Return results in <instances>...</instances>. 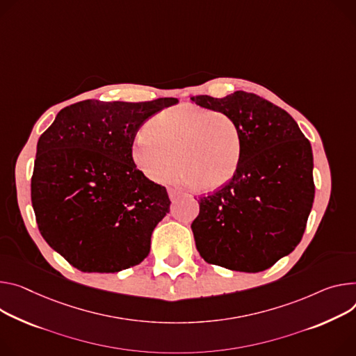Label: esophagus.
I'll use <instances>...</instances> for the list:
<instances>
[{"instance_id": "esophagus-1", "label": "esophagus", "mask_w": 356, "mask_h": 356, "mask_svg": "<svg viewBox=\"0 0 356 356\" xmlns=\"http://www.w3.org/2000/svg\"><path fill=\"white\" fill-rule=\"evenodd\" d=\"M168 193H169V197H170L172 202H175V200L180 196V191H177V190H175V188H169Z\"/></svg>"}]
</instances>
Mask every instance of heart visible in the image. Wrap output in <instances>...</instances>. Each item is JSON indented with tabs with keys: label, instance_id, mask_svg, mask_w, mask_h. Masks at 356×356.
Segmentation results:
<instances>
[{
	"label": "heart",
	"instance_id": "obj_1",
	"mask_svg": "<svg viewBox=\"0 0 356 356\" xmlns=\"http://www.w3.org/2000/svg\"><path fill=\"white\" fill-rule=\"evenodd\" d=\"M240 159L241 136L234 119L197 105L154 115L132 143L135 166L153 183L170 180L180 165L179 184L214 190L232 180Z\"/></svg>",
	"mask_w": 356,
	"mask_h": 356
}]
</instances>
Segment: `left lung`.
<instances>
[{"mask_svg":"<svg viewBox=\"0 0 356 356\" xmlns=\"http://www.w3.org/2000/svg\"><path fill=\"white\" fill-rule=\"evenodd\" d=\"M199 106L230 115L241 136V159L229 183L199 197L191 222L204 261L260 273L298 245L314 203L309 140L284 109L254 93L199 95Z\"/></svg>","mask_w":356,"mask_h":356,"instance_id":"1","label":"left lung"}]
</instances>
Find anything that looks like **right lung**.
<instances>
[{"label": "right lung", "instance_id": "1", "mask_svg": "<svg viewBox=\"0 0 356 356\" xmlns=\"http://www.w3.org/2000/svg\"><path fill=\"white\" fill-rule=\"evenodd\" d=\"M177 102L88 99L63 108L41 135L32 207L44 240L75 268L118 273L149 255L170 200L136 169L132 143L150 116Z\"/></svg>", "mask_w": 356, "mask_h": 356}]
</instances>
